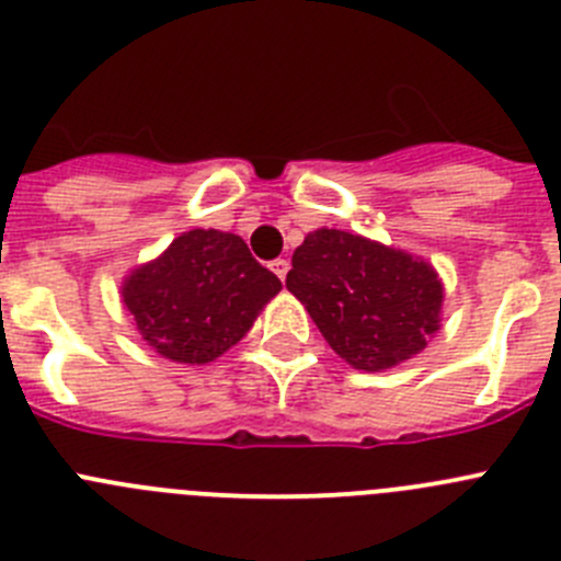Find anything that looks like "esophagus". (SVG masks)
Returning a JSON list of instances; mask_svg holds the SVG:
<instances>
[{
  "mask_svg": "<svg viewBox=\"0 0 561 561\" xmlns=\"http://www.w3.org/2000/svg\"><path fill=\"white\" fill-rule=\"evenodd\" d=\"M271 271H274L276 276H279L282 282H285V276H287V271H290V263H287V260H274V263H271Z\"/></svg>",
  "mask_w": 561,
  "mask_h": 561,
  "instance_id": "obj_1",
  "label": "esophagus"
}]
</instances>
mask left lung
Returning a JSON list of instances; mask_svg holds the SVG:
<instances>
[{
	"instance_id": "left-lung-1",
	"label": "left lung",
	"mask_w": 561,
	"mask_h": 561,
	"mask_svg": "<svg viewBox=\"0 0 561 561\" xmlns=\"http://www.w3.org/2000/svg\"><path fill=\"white\" fill-rule=\"evenodd\" d=\"M287 290L334 354L385 370L426 348L439 329L443 282L421 256L343 229H316L293 251Z\"/></svg>"
}]
</instances>
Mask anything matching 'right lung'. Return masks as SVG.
Returning <instances> with one entry per match:
<instances>
[{
  "mask_svg": "<svg viewBox=\"0 0 561 561\" xmlns=\"http://www.w3.org/2000/svg\"><path fill=\"white\" fill-rule=\"evenodd\" d=\"M282 290L243 238L218 229L180 234L124 279V307L140 337L171 363L204 365L229 352Z\"/></svg>",
  "mask_w": 561,
  "mask_h": 561,
  "instance_id": "right-lung-1",
  "label": "right lung"
}]
</instances>
